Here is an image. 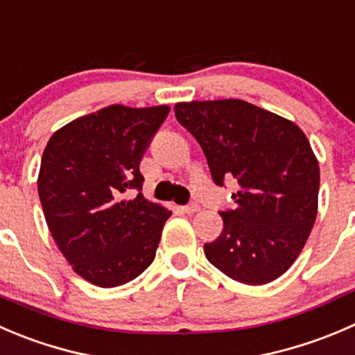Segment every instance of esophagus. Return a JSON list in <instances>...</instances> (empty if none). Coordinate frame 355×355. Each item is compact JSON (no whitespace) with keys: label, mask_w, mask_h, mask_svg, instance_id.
<instances>
[{"label":"esophagus","mask_w":355,"mask_h":355,"mask_svg":"<svg viewBox=\"0 0 355 355\" xmlns=\"http://www.w3.org/2000/svg\"><path fill=\"white\" fill-rule=\"evenodd\" d=\"M198 209H200V205L196 202H189V203H186V205L181 207L182 212H186V214H193V212H196Z\"/></svg>","instance_id":"esophagus-1"}]
</instances>
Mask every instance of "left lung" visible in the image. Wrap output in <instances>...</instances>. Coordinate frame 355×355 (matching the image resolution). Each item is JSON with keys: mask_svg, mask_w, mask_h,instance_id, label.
I'll list each match as a JSON object with an SVG mask.
<instances>
[{"mask_svg": "<svg viewBox=\"0 0 355 355\" xmlns=\"http://www.w3.org/2000/svg\"><path fill=\"white\" fill-rule=\"evenodd\" d=\"M174 114L207 157L217 186L236 179L234 209L203 245L220 272L245 285H266L288 271L318 214L319 166L293 122L241 100L178 103Z\"/></svg>", "mask_w": 355, "mask_h": 355, "instance_id": "8db88e82", "label": "left lung"}]
</instances>
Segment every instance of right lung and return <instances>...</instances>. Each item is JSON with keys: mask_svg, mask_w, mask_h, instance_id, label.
I'll list each match as a JSON object with an SVG mask.
<instances>
[{"mask_svg": "<svg viewBox=\"0 0 355 355\" xmlns=\"http://www.w3.org/2000/svg\"><path fill=\"white\" fill-rule=\"evenodd\" d=\"M167 114L166 105H110L63 125L44 148L37 191L51 236L101 288L138 278L155 259L171 212L143 196L139 162Z\"/></svg>", "mask_w": 355, "mask_h": 355, "instance_id": "add662e5", "label": "right lung"}]
</instances>
